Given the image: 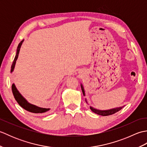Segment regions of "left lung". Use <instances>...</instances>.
Listing matches in <instances>:
<instances>
[{
  "label": "left lung",
  "mask_w": 147,
  "mask_h": 147,
  "mask_svg": "<svg viewBox=\"0 0 147 147\" xmlns=\"http://www.w3.org/2000/svg\"><path fill=\"white\" fill-rule=\"evenodd\" d=\"M81 88H82V90L83 92V94L84 96H85V90H84L83 86L82 85V84H81ZM85 101L87 103L86 100L85 99ZM124 106L123 107H117V108H114L112 109H109V110H105V111H101V110H98V109H96L95 108H93L92 107L90 106V108L91 109L92 111L94 112L95 114H97L98 115H102V116H107V115H112L115 114V112H117L118 111H119L121 109L123 108Z\"/></svg>",
  "instance_id": "obj_1"
}]
</instances>
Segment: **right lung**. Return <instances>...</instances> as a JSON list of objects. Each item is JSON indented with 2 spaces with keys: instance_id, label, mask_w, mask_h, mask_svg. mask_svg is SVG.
<instances>
[{
  "instance_id": "obj_1",
  "label": "right lung",
  "mask_w": 147,
  "mask_h": 147,
  "mask_svg": "<svg viewBox=\"0 0 147 147\" xmlns=\"http://www.w3.org/2000/svg\"><path fill=\"white\" fill-rule=\"evenodd\" d=\"M23 41H24V40H22V41L20 43H19V45L18 46L16 54L13 62H12V65H11V73L14 71L16 62V61H17L19 53H20V48H21V45H22V43H23ZM12 93H13V95L14 96V98L16 99V100L17 101L19 105H20L21 107H23L24 109L26 110L27 111H29L30 112H33V113L38 114V113H43V112H46L47 111H49L50 110V109L39 107H38V106H36L35 105L30 104V103L28 102L23 96L21 95V93L19 92V91L16 88V87L14 83L12 85Z\"/></svg>"
}]
</instances>
